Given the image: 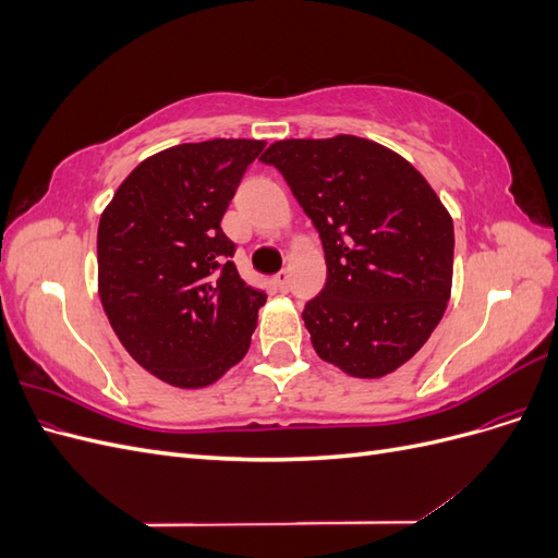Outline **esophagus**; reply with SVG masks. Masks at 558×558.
<instances>
[{"mask_svg": "<svg viewBox=\"0 0 558 558\" xmlns=\"http://www.w3.org/2000/svg\"><path fill=\"white\" fill-rule=\"evenodd\" d=\"M275 286H277V291L279 293H289V283H291V275L289 272H286V269H283V272H279V275H275Z\"/></svg>", "mask_w": 558, "mask_h": 558, "instance_id": "1", "label": "esophagus"}]
</instances>
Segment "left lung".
<instances>
[{
	"instance_id": "8db88e82",
	"label": "left lung",
	"mask_w": 558,
	"mask_h": 558,
	"mask_svg": "<svg viewBox=\"0 0 558 558\" xmlns=\"http://www.w3.org/2000/svg\"><path fill=\"white\" fill-rule=\"evenodd\" d=\"M291 185L326 253V286L302 312L316 353L377 379L426 344L447 310L453 223L396 150L353 134L283 140L260 156Z\"/></svg>"
}]
</instances>
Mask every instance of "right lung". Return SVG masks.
<instances>
[{
    "instance_id": "add662e5",
    "label": "right lung",
    "mask_w": 558,
    "mask_h": 558,
    "mask_svg": "<svg viewBox=\"0 0 558 558\" xmlns=\"http://www.w3.org/2000/svg\"><path fill=\"white\" fill-rule=\"evenodd\" d=\"M258 140L179 144L140 162L97 228V289L118 340L150 375L202 388L248 351L267 295L232 263L221 218Z\"/></svg>"
}]
</instances>
